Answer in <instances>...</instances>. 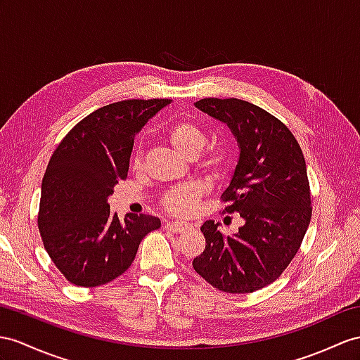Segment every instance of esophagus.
I'll return each mask as SVG.
<instances>
[{"label":"esophagus","mask_w":360,"mask_h":360,"mask_svg":"<svg viewBox=\"0 0 360 360\" xmlns=\"http://www.w3.org/2000/svg\"><path fill=\"white\" fill-rule=\"evenodd\" d=\"M165 227L174 233H180V232H185V231L191 229L192 226L186 221H171V223H166Z\"/></svg>","instance_id":"obj_1"}]
</instances>
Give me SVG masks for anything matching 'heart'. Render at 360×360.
<instances>
[{
  "label": "heart",
  "instance_id": "heart-1",
  "mask_svg": "<svg viewBox=\"0 0 360 360\" xmlns=\"http://www.w3.org/2000/svg\"><path fill=\"white\" fill-rule=\"evenodd\" d=\"M169 145L185 159H195L200 172L210 179H218L229 166V153L223 145H206L207 136L195 120L181 117L174 120L166 129ZM143 163V148L137 145L133 153L134 168ZM203 195V188L198 183H186L171 189L162 197V207L174 215H188L195 209L198 200Z\"/></svg>",
  "mask_w": 360,
  "mask_h": 360
}]
</instances>
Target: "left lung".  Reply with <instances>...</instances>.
Here are the masks:
<instances>
[{"mask_svg": "<svg viewBox=\"0 0 360 360\" xmlns=\"http://www.w3.org/2000/svg\"><path fill=\"white\" fill-rule=\"evenodd\" d=\"M195 107L232 129L240 160L223 192L224 214L244 226L224 236L212 220L200 227L206 248L197 274L226 293H252L281 276L300 250L311 218L305 159L292 131L274 114L241 99L206 98Z\"/></svg>", "mask_w": 360, "mask_h": 360, "instance_id": "8db88e82", "label": "left lung"}]
</instances>
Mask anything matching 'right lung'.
I'll return each instance as SVG.
<instances>
[{
	"label": "right lung",
	"mask_w": 360,
	"mask_h": 360,
	"mask_svg": "<svg viewBox=\"0 0 360 360\" xmlns=\"http://www.w3.org/2000/svg\"><path fill=\"white\" fill-rule=\"evenodd\" d=\"M171 99H129L93 111L68 131L42 179L38 229L58 270L79 287H98L129 269L157 217L120 220L107 200L125 180L134 137Z\"/></svg>",
	"instance_id": "obj_1"
}]
</instances>
